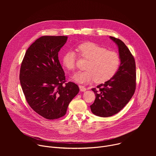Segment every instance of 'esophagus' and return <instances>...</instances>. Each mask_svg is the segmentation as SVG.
<instances>
[{"mask_svg":"<svg viewBox=\"0 0 156 156\" xmlns=\"http://www.w3.org/2000/svg\"><path fill=\"white\" fill-rule=\"evenodd\" d=\"M79 88H80V91L84 92V91H86V88L84 86H82V85H80V86H79Z\"/></svg>","mask_w":156,"mask_h":156,"instance_id":"obj_1","label":"esophagus"}]
</instances>
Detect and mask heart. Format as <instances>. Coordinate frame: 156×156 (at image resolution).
<instances>
[{
  "label": "heart",
  "mask_w": 156,
  "mask_h": 156,
  "mask_svg": "<svg viewBox=\"0 0 156 156\" xmlns=\"http://www.w3.org/2000/svg\"><path fill=\"white\" fill-rule=\"evenodd\" d=\"M80 55L87 59L84 71H80L73 75L72 80L78 83L84 84L95 80L97 83H102L112 78L117 72L120 65L119 54L99 44L87 42L78 46ZM76 54L73 50L66 51L62 56V64L69 70L75 67Z\"/></svg>",
  "instance_id": "b5f03b06"
}]
</instances>
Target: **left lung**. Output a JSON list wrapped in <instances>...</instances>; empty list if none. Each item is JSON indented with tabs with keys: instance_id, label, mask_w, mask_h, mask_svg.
Here are the masks:
<instances>
[{
	"instance_id": "obj_1",
	"label": "left lung",
	"mask_w": 156,
	"mask_h": 156,
	"mask_svg": "<svg viewBox=\"0 0 156 156\" xmlns=\"http://www.w3.org/2000/svg\"><path fill=\"white\" fill-rule=\"evenodd\" d=\"M117 45L121 62L119 70L108 81L93 88L96 99L90 105L91 112L101 117L112 116L128 103L136 89V65L135 58L125 43L110 36Z\"/></svg>"
}]
</instances>
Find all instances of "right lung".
I'll list each match as a JSON object with an SVG mask.
<instances>
[{"label":"right lung","mask_w":156,"mask_h":156,"mask_svg":"<svg viewBox=\"0 0 156 156\" xmlns=\"http://www.w3.org/2000/svg\"><path fill=\"white\" fill-rule=\"evenodd\" d=\"M67 36H44L27 51L21 63L20 81L27 101L32 109L46 119L65 115L72 100L79 92L73 82L65 83L58 53Z\"/></svg>","instance_id":"obj_1"}]
</instances>
